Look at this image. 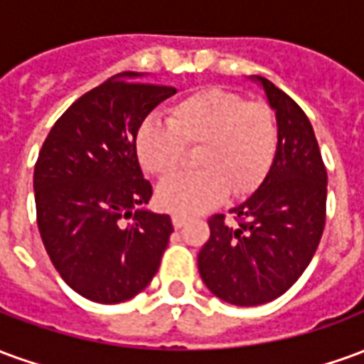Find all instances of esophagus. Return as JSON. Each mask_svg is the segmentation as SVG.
Listing matches in <instances>:
<instances>
[{
	"instance_id": "34e87169",
	"label": "esophagus",
	"mask_w": 364,
	"mask_h": 364,
	"mask_svg": "<svg viewBox=\"0 0 364 364\" xmlns=\"http://www.w3.org/2000/svg\"><path fill=\"white\" fill-rule=\"evenodd\" d=\"M171 222H173L175 228H183V226L187 224V220H185L183 216H179V214H173V216H171Z\"/></svg>"
}]
</instances>
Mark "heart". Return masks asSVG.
I'll return each mask as SVG.
<instances>
[{
  "instance_id": "heart-1",
  "label": "heart",
  "mask_w": 364,
  "mask_h": 364,
  "mask_svg": "<svg viewBox=\"0 0 364 364\" xmlns=\"http://www.w3.org/2000/svg\"><path fill=\"white\" fill-rule=\"evenodd\" d=\"M197 154L198 173L177 175L159 185L161 208L195 216L213 208L230 193L244 197L259 187L279 148V127L267 105L205 87L171 107L169 122L144 120L136 132V156L146 171L166 177Z\"/></svg>"
}]
</instances>
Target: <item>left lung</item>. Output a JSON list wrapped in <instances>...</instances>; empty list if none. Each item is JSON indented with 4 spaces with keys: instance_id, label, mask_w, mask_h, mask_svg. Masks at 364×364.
<instances>
[{
    "instance_id": "8db88e82",
    "label": "left lung",
    "mask_w": 364,
    "mask_h": 364,
    "mask_svg": "<svg viewBox=\"0 0 364 364\" xmlns=\"http://www.w3.org/2000/svg\"><path fill=\"white\" fill-rule=\"evenodd\" d=\"M261 83L277 117L279 148L269 173L230 214H214L198 253V273L224 302L259 306L284 294L304 273L326 226L328 173L314 128L284 91Z\"/></svg>"
}]
</instances>
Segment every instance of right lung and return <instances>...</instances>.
Returning <instances> with one entry per match:
<instances>
[{"label": "right lung", "mask_w": 364, "mask_h": 364, "mask_svg": "<svg viewBox=\"0 0 364 364\" xmlns=\"http://www.w3.org/2000/svg\"><path fill=\"white\" fill-rule=\"evenodd\" d=\"M112 75L68 109L35 166L36 224L60 277L87 300L119 304L144 290L173 224L146 210L151 185L136 156V132L175 87Z\"/></svg>", "instance_id": "add662e5"}]
</instances>
